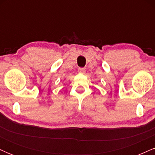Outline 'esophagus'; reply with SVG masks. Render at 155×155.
<instances>
[{"mask_svg":"<svg viewBox=\"0 0 155 155\" xmlns=\"http://www.w3.org/2000/svg\"><path fill=\"white\" fill-rule=\"evenodd\" d=\"M78 72L81 73V74H84L85 69L84 68H79V69H78Z\"/></svg>","mask_w":155,"mask_h":155,"instance_id":"1","label":"esophagus"}]
</instances>
